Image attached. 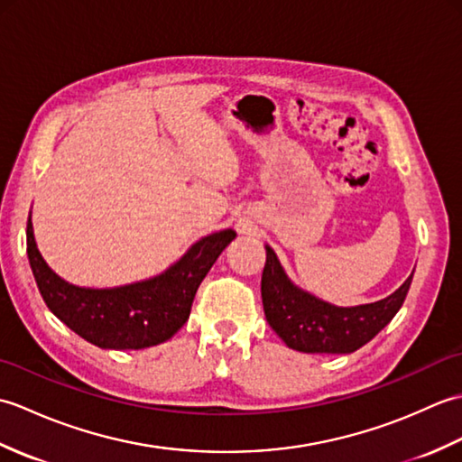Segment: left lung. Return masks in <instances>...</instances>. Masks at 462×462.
Listing matches in <instances>:
<instances>
[{
	"label": "left lung",
	"instance_id": "obj_1",
	"mask_svg": "<svg viewBox=\"0 0 462 462\" xmlns=\"http://www.w3.org/2000/svg\"><path fill=\"white\" fill-rule=\"evenodd\" d=\"M413 273L389 298L356 308H337L293 286L276 254L266 246L262 301L270 328L288 347L303 353H351L365 346L403 306Z\"/></svg>",
	"mask_w": 462,
	"mask_h": 462
}]
</instances>
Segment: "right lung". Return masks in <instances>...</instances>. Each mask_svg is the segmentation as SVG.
<instances>
[{
	"label": "right lung",
	"mask_w": 462,
	"mask_h": 462,
	"mask_svg": "<svg viewBox=\"0 0 462 462\" xmlns=\"http://www.w3.org/2000/svg\"><path fill=\"white\" fill-rule=\"evenodd\" d=\"M234 236L232 230L210 234L162 276L113 290L77 288L51 272L35 246L32 218L27 256L43 301L69 329L103 349H143L171 339L184 326L196 290Z\"/></svg>",
	"instance_id": "obj_1"
}]
</instances>
